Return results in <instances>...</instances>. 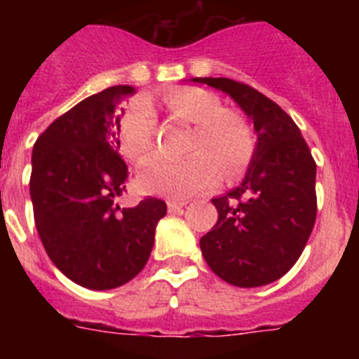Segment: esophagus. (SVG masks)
Instances as JSON below:
<instances>
[{
  "mask_svg": "<svg viewBox=\"0 0 359 359\" xmlns=\"http://www.w3.org/2000/svg\"><path fill=\"white\" fill-rule=\"evenodd\" d=\"M185 205H187V201H169V203H167V208H169V212L176 214V212L182 210Z\"/></svg>",
  "mask_w": 359,
  "mask_h": 359,
  "instance_id": "obj_1",
  "label": "esophagus"
}]
</instances>
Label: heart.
<instances>
[{"label": "heart", "instance_id": "heart-1", "mask_svg": "<svg viewBox=\"0 0 359 359\" xmlns=\"http://www.w3.org/2000/svg\"><path fill=\"white\" fill-rule=\"evenodd\" d=\"M170 118L192 126L189 152L182 163L152 160L136 176L138 189L147 194L183 199L207 189L217 177V167L226 177L250 163L255 140L241 116L221 111V100L203 88H177L163 95ZM120 149L135 163H144L156 140V116L144 98L133 100L118 120Z\"/></svg>", "mask_w": 359, "mask_h": 359}]
</instances>
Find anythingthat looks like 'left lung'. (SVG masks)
<instances>
[{
	"label": "left lung",
	"mask_w": 359,
	"mask_h": 359,
	"mask_svg": "<svg viewBox=\"0 0 359 359\" xmlns=\"http://www.w3.org/2000/svg\"><path fill=\"white\" fill-rule=\"evenodd\" d=\"M192 82L230 95L257 133L243 183L212 199L219 217L201 253L231 286L271 284L293 268L315 226L316 163L293 118L255 88L224 77Z\"/></svg>",
	"instance_id": "left-lung-1"
}]
</instances>
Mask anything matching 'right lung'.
<instances>
[{"label":"right lung","instance_id":"right-lung-1","mask_svg":"<svg viewBox=\"0 0 359 359\" xmlns=\"http://www.w3.org/2000/svg\"><path fill=\"white\" fill-rule=\"evenodd\" d=\"M133 86H111L50 123L32 151L30 198L50 261L75 284L113 290L140 273L167 205L120 208L128 165L118 154L116 106Z\"/></svg>","mask_w":359,"mask_h":359}]
</instances>
